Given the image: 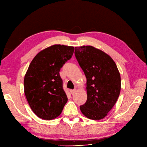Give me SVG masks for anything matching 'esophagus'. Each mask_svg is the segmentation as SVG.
Wrapping results in <instances>:
<instances>
[{"mask_svg": "<svg viewBox=\"0 0 147 147\" xmlns=\"http://www.w3.org/2000/svg\"><path fill=\"white\" fill-rule=\"evenodd\" d=\"M76 90H70V93L71 94H75V92H76Z\"/></svg>", "mask_w": 147, "mask_h": 147, "instance_id": "34e87169", "label": "esophagus"}]
</instances>
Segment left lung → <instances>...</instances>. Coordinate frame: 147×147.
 Segmentation results:
<instances>
[{"label": "left lung", "mask_w": 147, "mask_h": 147, "mask_svg": "<svg viewBox=\"0 0 147 147\" xmlns=\"http://www.w3.org/2000/svg\"><path fill=\"white\" fill-rule=\"evenodd\" d=\"M75 55L87 78V100L80 109L88 119L101 120L107 115L119 96V71L110 56L92 46L76 47Z\"/></svg>", "instance_id": "left-lung-1"}]
</instances>
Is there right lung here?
<instances>
[{"label":"right lung","instance_id":"obj_1","mask_svg":"<svg viewBox=\"0 0 147 147\" xmlns=\"http://www.w3.org/2000/svg\"><path fill=\"white\" fill-rule=\"evenodd\" d=\"M74 47L53 45L38 52L25 75L24 93L32 110L39 118L51 120L62 113L68 98L59 71L71 58Z\"/></svg>","mask_w":147,"mask_h":147}]
</instances>
